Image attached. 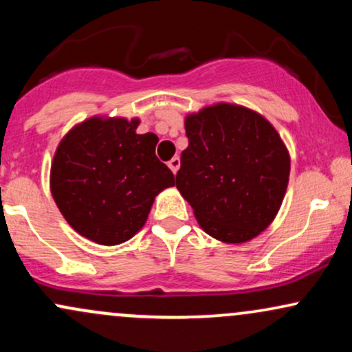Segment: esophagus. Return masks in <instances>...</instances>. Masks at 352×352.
Instances as JSON below:
<instances>
[{"label":"esophagus","instance_id":"1","mask_svg":"<svg viewBox=\"0 0 352 352\" xmlns=\"http://www.w3.org/2000/svg\"><path fill=\"white\" fill-rule=\"evenodd\" d=\"M168 167H170V170L173 173H177V170L180 168V159H179V157H173L172 160H168Z\"/></svg>","mask_w":352,"mask_h":352}]
</instances>
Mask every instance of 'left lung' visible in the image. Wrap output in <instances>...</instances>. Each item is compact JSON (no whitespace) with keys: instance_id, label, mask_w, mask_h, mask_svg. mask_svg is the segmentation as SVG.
I'll list each match as a JSON object with an SVG mask.
<instances>
[{"instance_id":"left-lung-1","label":"left lung","mask_w":352,"mask_h":352,"mask_svg":"<svg viewBox=\"0 0 352 352\" xmlns=\"http://www.w3.org/2000/svg\"><path fill=\"white\" fill-rule=\"evenodd\" d=\"M177 188L200 227L225 243H243L276 217L289 179V155L265 117L233 104L185 119Z\"/></svg>"}]
</instances>
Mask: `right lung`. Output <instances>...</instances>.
Instances as JSON below:
<instances>
[{"instance_id": "add662e5", "label": "right lung", "mask_w": 352, "mask_h": 352, "mask_svg": "<svg viewBox=\"0 0 352 352\" xmlns=\"http://www.w3.org/2000/svg\"><path fill=\"white\" fill-rule=\"evenodd\" d=\"M139 120L92 117L60 140L51 167L56 205L76 232L100 245L127 241L153 199L175 185L155 155L159 137L135 134Z\"/></svg>"}]
</instances>
